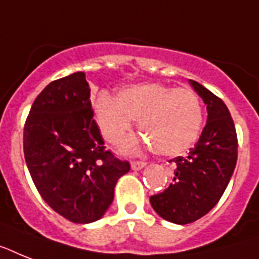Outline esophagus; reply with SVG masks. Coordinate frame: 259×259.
I'll return each mask as SVG.
<instances>
[{
	"instance_id": "34e87169",
	"label": "esophagus",
	"mask_w": 259,
	"mask_h": 259,
	"mask_svg": "<svg viewBox=\"0 0 259 259\" xmlns=\"http://www.w3.org/2000/svg\"><path fill=\"white\" fill-rule=\"evenodd\" d=\"M130 166H132V169L133 170H141L142 167L146 166V163L142 162V161H133V162L130 163Z\"/></svg>"
}]
</instances>
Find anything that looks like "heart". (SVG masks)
<instances>
[{"instance_id":"1","label":"heart","mask_w":259,"mask_h":259,"mask_svg":"<svg viewBox=\"0 0 259 259\" xmlns=\"http://www.w3.org/2000/svg\"><path fill=\"white\" fill-rule=\"evenodd\" d=\"M94 114L101 133L111 144L122 140L137 121L144 136L141 144L162 157L180 155L191 148L203 122L202 105L194 90L161 82L127 86L117 98L101 93L94 102ZM137 148V141L125 144L127 151Z\"/></svg>"}]
</instances>
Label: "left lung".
I'll use <instances>...</instances> for the list:
<instances>
[{"label":"left lung","instance_id":"8db88e82","mask_svg":"<svg viewBox=\"0 0 259 259\" xmlns=\"http://www.w3.org/2000/svg\"><path fill=\"white\" fill-rule=\"evenodd\" d=\"M189 82L206 105L207 121L188 155L173 159V184L150 197L155 213L177 225L191 224L217 205L234 173L238 155L235 126L228 106L201 83Z\"/></svg>","mask_w":259,"mask_h":259}]
</instances>
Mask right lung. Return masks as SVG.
Returning a JSON list of instances; mask_svg holds the SVG:
<instances>
[{
	"label": "right lung",
	"instance_id": "right-lung-1",
	"mask_svg": "<svg viewBox=\"0 0 259 259\" xmlns=\"http://www.w3.org/2000/svg\"><path fill=\"white\" fill-rule=\"evenodd\" d=\"M85 73L50 82L31 105L24 153L35 188L48 205L74 224L102 218L117 181L130 170L105 150L93 118Z\"/></svg>",
	"mask_w": 259,
	"mask_h": 259
}]
</instances>
